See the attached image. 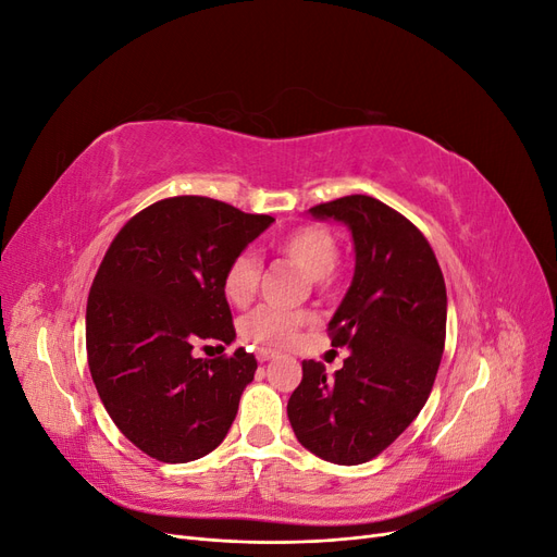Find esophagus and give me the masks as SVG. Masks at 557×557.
<instances>
[{"label": "esophagus", "instance_id": "obj_1", "mask_svg": "<svg viewBox=\"0 0 557 557\" xmlns=\"http://www.w3.org/2000/svg\"><path fill=\"white\" fill-rule=\"evenodd\" d=\"M274 358H278V352H276V350H272V348H260V350H258V360H260V362L274 360Z\"/></svg>", "mask_w": 557, "mask_h": 557}]
</instances>
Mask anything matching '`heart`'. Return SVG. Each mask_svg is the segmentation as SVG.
<instances>
[{"instance_id": "1", "label": "heart", "mask_w": 557, "mask_h": 557, "mask_svg": "<svg viewBox=\"0 0 557 557\" xmlns=\"http://www.w3.org/2000/svg\"><path fill=\"white\" fill-rule=\"evenodd\" d=\"M272 248L281 258L297 264L311 276L320 290L332 283V269L339 260V244L323 225H299L274 239ZM262 264L256 252L244 248L234 256L223 274V295L234 307H248L258 293ZM309 311L258 307L246 313L239 323L242 339L258 346H288L301 325L309 323Z\"/></svg>"}]
</instances>
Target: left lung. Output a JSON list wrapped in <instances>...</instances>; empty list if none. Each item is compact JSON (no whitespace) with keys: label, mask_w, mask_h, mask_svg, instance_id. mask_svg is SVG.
I'll use <instances>...</instances> for the list:
<instances>
[{"label":"left lung","mask_w":557,"mask_h":557,"mask_svg":"<svg viewBox=\"0 0 557 557\" xmlns=\"http://www.w3.org/2000/svg\"><path fill=\"white\" fill-rule=\"evenodd\" d=\"M352 232L356 276L327 325L350 352L334 376L301 362L288 399L297 442L336 465L376 458L425 407L446 342V283L432 246L409 218L369 195L311 207Z\"/></svg>","instance_id":"left-lung-1"}]
</instances>
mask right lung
Wrapping results in <instances>:
<instances>
[{"mask_svg": "<svg viewBox=\"0 0 557 557\" xmlns=\"http://www.w3.org/2000/svg\"><path fill=\"white\" fill-rule=\"evenodd\" d=\"M272 223L211 197H166L132 215L99 264L86 309L90 374L115 428L150 458H205L232 428L258 360L195 348L234 342L225 267Z\"/></svg>", "mask_w": 557, "mask_h": 557, "instance_id": "add662e5", "label": "right lung"}]
</instances>
